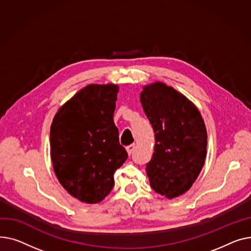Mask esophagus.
Returning <instances> with one entry per match:
<instances>
[{"label":"esophagus","mask_w":251,"mask_h":251,"mask_svg":"<svg viewBox=\"0 0 251 251\" xmlns=\"http://www.w3.org/2000/svg\"><path fill=\"white\" fill-rule=\"evenodd\" d=\"M135 147H136L135 144H131V145H129V146L126 147V151H127V154H128V155H131L132 153H134Z\"/></svg>","instance_id":"1"}]
</instances>
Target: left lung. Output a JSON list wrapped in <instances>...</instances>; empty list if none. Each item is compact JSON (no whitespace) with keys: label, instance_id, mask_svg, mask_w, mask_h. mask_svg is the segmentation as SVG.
<instances>
[{"label":"left lung","instance_id":"1","mask_svg":"<svg viewBox=\"0 0 251 251\" xmlns=\"http://www.w3.org/2000/svg\"><path fill=\"white\" fill-rule=\"evenodd\" d=\"M141 103L155 132L146 165L151 187L173 199L198 178L207 154V129L198 108L182 94L157 82L144 87Z\"/></svg>","mask_w":251,"mask_h":251}]
</instances>
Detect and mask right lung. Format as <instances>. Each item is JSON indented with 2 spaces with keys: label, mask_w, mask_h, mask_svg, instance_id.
I'll list each match as a JSON object with an SVG mask.
<instances>
[{
  "label": "right lung",
  "mask_w": 251,
  "mask_h": 251,
  "mask_svg": "<svg viewBox=\"0 0 251 251\" xmlns=\"http://www.w3.org/2000/svg\"><path fill=\"white\" fill-rule=\"evenodd\" d=\"M119 87L88 85L54 115L50 156L58 181L81 201L96 203L113 187V174L127 159L113 122Z\"/></svg>",
  "instance_id": "obj_1"
}]
</instances>
